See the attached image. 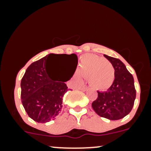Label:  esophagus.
I'll list each match as a JSON object with an SVG mask.
<instances>
[{
  "label": "esophagus",
  "instance_id": "obj_1",
  "mask_svg": "<svg viewBox=\"0 0 151 151\" xmlns=\"http://www.w3.org/2000/svg\"><path fill=\"white\" fill-rule=\"evenodd\" d=\"M80 89L82 90V91H86V90L88 89L87 86H82V87H80Z\"/></svg>",
  "mask_w": 151,
  "mask_h": 151
}]
</instances>
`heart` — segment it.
<instances>
[{
  "instance_id": "obj_1",
  "label": "heart",
  "mask_w": 151,
  "mask_h": 151,
  "mask_svg": "<svg viewBox=\"0 0 151 151\" xmlns=\"http://www.w3.org/2000/svg\"><path fill=\"white\" fill-rule=\"evenodd\" d=\"M81 77L88 78L93 89L104 91L110 88L115 80V69L108 60L89 54L81 57L79 61L75 78L81 81Z\"/></svg>"
}]
</instances>
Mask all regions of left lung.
<instances>
[{
    "mask_svg": "<svg viewBox=\"0 0 151 151\" xmlns=\"http://www.w3.org/2000/svg\"><path fill=\"white\" fill-rule=\"evenodd\" d=\"M104 56L115 69V80L106 91H97L98 97L91 106L101 117L119 120L128 115L133 109L136 94L134 79L120 60L106 55Z\"/></svg>",
    "mask_w": 151,
    "mask_h": 151,
    "instance_id": "8db88e82",
    "label": "left lung"
}]
</instances>
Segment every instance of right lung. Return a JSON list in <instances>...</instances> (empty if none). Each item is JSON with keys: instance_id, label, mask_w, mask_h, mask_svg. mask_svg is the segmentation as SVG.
I'll return each mask as SVG.
<instances>
[{"instance_id": "1", "label": "right lung", "mask_w": 151, "mask_h": 151, "mask_svg": "<svg viewBox=\"0 0 151 151\" xmlns=\"http://www.w3.org/2000/svg\"><path fill=\"white\" fill-rule=\"evenodd\" d=\"M59 55L66 60L72 74L64 82L53 81L48 74L47 59ZM78 63L77 56L71 55L50 54L27 67L21 80V101L27 115L38 123H46L55 119L62 108V99L68 91L65 81L73 76Z\"/></svg>"}]
</instances>
